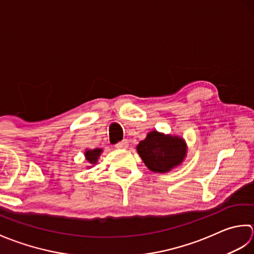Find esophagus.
Here are the masks:
<instances>
[{
    "mask_svg": "<svg viewBox=\"0 0 254 254\" xmlns=\"http://www.w3.org/2000/svg\"><path fill=\"white\" fill-rule=\"evenodd\" d=\"M128 146H129V142H128V140H127V139H124L123 141L118 142L115 147H116L117 149H127V148H128Z\"/></svg>",
    "mask_w": 254,
    "mask_h": 254,
    "instance_id": "obj_1",
    "label": "esophagus"
}]
</instances>
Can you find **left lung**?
Wrapping results in <instances>:
<instances>
[{
    "label": "left lung",
    "instance_id": "1",
    "mask_svg": "<svg viewBox=\"0 0 254 254\" xmlns=\"http://www.w3.org/2000/svg\"><path fill=\"white\" fill-rule=\"evenodd\" d=\"M137 152L146 167L154 173H168L180 167L188 154L184 138L177 134H165L158 130L147 133L137 146Z\"/></svg>",
    "mask_w": 254,
    "mask_h": 254
}]
</instances>
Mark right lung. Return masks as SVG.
<instances>
[{
  "mask_svg": "<svg viewBox=\"0 0 254 254\" xmlns=\"http://www.w3.org/2000/svg\"><path fill=\"white\" fill-rule=\"evenodd\" d=\"M102 152H103V149H101V148L85 149V151H84L85 160H86L87 163L91 164V165H87L86 169H90V168L93 167V165L97 164L98 159H100Z\"/></svg>",
  "mask_w": 254,
  "mask_h": 254,
  "instance_id": "add662e5",
  "label": "right lung"
}]
</instances>
